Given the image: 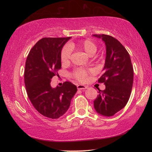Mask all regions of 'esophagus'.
<instances>
[{
	"mask_svg": "<svg viewBox=\"0 0 152 152\" xmlns=\"http://www.w3.org/2000/svg\"><path fill=\"white\" fill-rule=\"evenodd\" d=\"M87 88H88V86L82 85V84H78V85H77V88H78V90H82V91H83V90H85Z\"/></svg>",
	"mask_w": 152,
	"mask_h": 152,
	"instance_id": "esophagus-1",
	"label": "esophagus"
}]
</instances>
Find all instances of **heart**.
<instances>
[{"mask_svg":"<svg viewBox=\"0 0 152 152\" xmlns=\"http://www.w3.org/2000/svg\"><path fill=\"white\" fill-rule=\"evenodd\" d=\"M76 50L82 51L89 56H92L95 54L97 51V46L92 41L85 39L78 42H72L64 47L61 51L60 58L61 63L67 64L69 63L72 53V50ZM89 72L84 69H78L74 72L73 76L74 78L80 82H85L87 80V76Z\"/></svg>","mask_w":152,"mask_h":152,"instance_id":"heart-1","label":"heart"}]
</instances>
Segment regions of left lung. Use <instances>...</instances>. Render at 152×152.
I'll return each instance as SVG.
<instances>
[{"mask_svg": "<svg viewBox=\"0 0 152 152\" xmlns=\"http://www.w3.org/2000/svg\"><path fill=\"white\" fill-rule=\"evenodd\" d=\"M92 36L101 39L106 46L103 74L98 80L104 83L105 89H99L94 107L99 114L111 117L124 108L130 97L133 82L132 61L127 51L115 38L104 34Z\"/></svg>", "mask_w": 152, "mask_h": 152, "instance_id": "left-lung-1", "label": "left lung"}]
</instances>
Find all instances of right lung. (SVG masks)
Returning <instances> with one entry per match:
<instances>
[{"instance_id":"obj_1","label":"right lung","mask_w":152,"mask_h":152,"mask_svg":"<svg viewBox=\"0 0 152 152\" xmlns=\"http://www.w3.org/2000/svg\"><path fill=\"white\" fill-rule=\"evenodd\" d=\"M70 38H43L31 50L25 63L28 97L40 114L50 119L65 114L77 92V87L70 82L56 88L51 86V79L61 68V50Z\"/></svg>"}]
</instances>
